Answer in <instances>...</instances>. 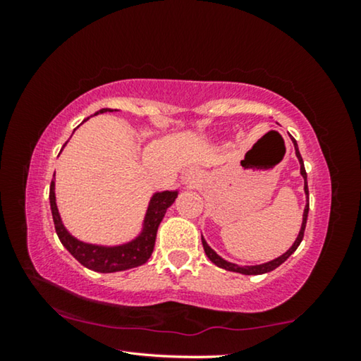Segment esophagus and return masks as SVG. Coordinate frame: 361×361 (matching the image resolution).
I'll use <instances>...</instances> for the list:
<instances>
[{"label": "esophagus", "mask_w": 361, "mask_h": 361, "mask_svg": "<svg viewBox=\"0 0 361 361\" xmlns=\"http://www.w3.org/2000/svg\"><path fill=\"white\" fill-rule=\"evenodd\" d=\"M200 180V173L197 170H189V172L185 175V183L188 186H194L195 183H199Z\"/></svg>", "instance_id": "obj_1"}]
</instances>
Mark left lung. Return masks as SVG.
<instances>
[{
    "label": "left lung",
    "instance_id": "left-lung-1",
    "mask_svg": "<svg viewBox=\"0 0 361 361\" xmlns=\"http://www.w3.org/2000/svg\"><path fill=\"white\" fill-rule=\"evenodd\" d=\"M293 145H295V151H296V157L299 164H301V175L304 178V192H305V197H307V204L304 207V213H302V224H301V229H299V234L296 237V240L293 245L290 247V250H286V252L279 256V258L264 262V264H256V266H237L234 262H229L223 259L221 256L216 255V252H213V250L209 247V243L205 242V239L202 237V245L205 250V255L209 256V259L213 262V264H216L218 267L226 269V271H231V272H239L243 274V276H261V274H266V272H271L274 269H277L280 264H283V262L290 258V256L296 252V248L299 247V243L302 242V237H304V231H305V223H307V213H309V188H307V173H305V169H304V162H302V157L299 154V149H298V143L295 138H291Z\"/></svg>",
    "mask_w": 361,
    "mask_h": 361
}]
</instances>
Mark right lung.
<instances>
[{"label":"right lung","instance_id":"obj_1","mask_svg":"<svg viewBox=\"0 0 361 361\" xmlns=\"http://www.w3.org/2000/svg\"><path fill=\"white\" fill-rule=\"evenodd\" d=\"M108 111L111 113L113 109L102 108L100 111H97L95 114L108 113ZM54 176H56V173H54ZM176 195H178V191H161V192L152 194L148 210H146V215L143 219L142 232H140L133 240L122 243V245H114V247L85 243L82 240H78L76 237H73L70 232L66 231V228L62 223V218H60L57 202H56V180L51 181V189H49V202H51L54 226H56V232L60 242H62V245L68 250V252L75 256V258L81 262L84 267H87L90 271H95V272L109 274V272H119V271H127V269H132V267H138L149 259L152 250H154L159 224H161L169 207L175 202Z\"/></svg>","mask_w":361,"mask_h":361}]
</instances>
